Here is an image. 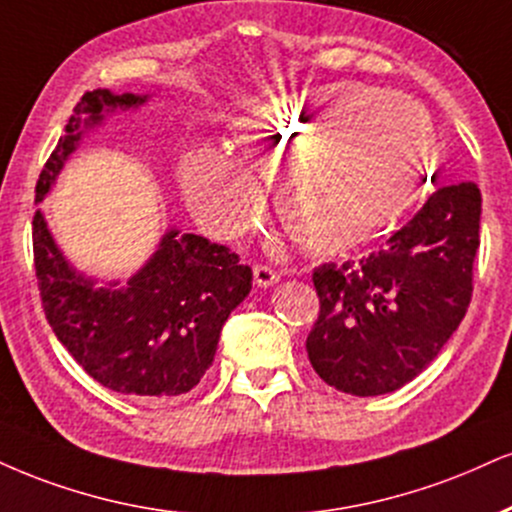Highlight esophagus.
<instances>
[{
  "instance_id": "obj_1",
  "label": "esophagus",
  "mask_w": 512,
  "mask_h": 512,
  "mask_svg": "<svg viewBox=\"0 0 512 512\" xmlns=\"http://www.w3.org/2000/svg\"><path fill=\"white\" fill-rule=\"evenodd\" d=\"M252 274H255V283L260 288H269L274 286V283H279V274H276L272 267H267V264H255Z\"/></svg>"
}]
</instances>
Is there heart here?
<instances>
[{"mask_svg": "<svg viewBox=\"0 0 512 512\" xmlns=\"http://www.w3.org/2000/svg\"><path fill=\"white\" fill-rule=\"evenodd\" d=\"M233 135L252 171L276 176L283 226L312 252L350 250L384 231L436 157L432 121L415 102L350 85L264 102L233 123ZM178 183L197 224L219 240L236 238L262 202L255 176L217 147L186 152Z\"/></svg>", "mask_w": 512, "mask_h": 512, "instance_id": "1", "label": "heart"}]
</instances>
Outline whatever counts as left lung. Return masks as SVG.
<instances>
[{
  "instance_id": "8db88e82",
  "label": "left lung",
  "mask_w": 512,
  "mask_h": 512,
  "mask_svg": "<svg viewBox=\"0 0 512 512\" xmlns=\"http://www.w3.org/2000/svg\"><path fill=\"white\" fill-rule=\"evenodd\" d=\"M479 217L477 183L441 186L377 252L315 269L319 317L305 346L326 384L381 396L427 369L472 300Z\"/></svg>"
}]
</instances>
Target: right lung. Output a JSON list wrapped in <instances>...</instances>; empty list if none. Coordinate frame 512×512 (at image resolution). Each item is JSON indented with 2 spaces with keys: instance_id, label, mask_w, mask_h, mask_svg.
Masks as SVG:
<instances>
[{
  "instance_id": "obj_1",
  "label": "right lung",
  "mask_w": 512,
  "mask_h": 512,
  "mask_svg": "<svg viewBox=\"0 0 512 512\" xmlns=\"http://www.w3.org/2000/svg\"><path fill=\"white\" fill-rule=\"evenodd\" d=\"M145 102L147 95L133 92H85L42 169L35 202L45 200L88 128L100 126L104 114ZM33 255L45 317L61 346L102 386L138 398L195 389L214 362L221 326L252 288V269L236 252L178 229L164 233L155 255L123 286H95V279L76 272L40 209L33 217Z\"/></svg>"
}]
</instances>
